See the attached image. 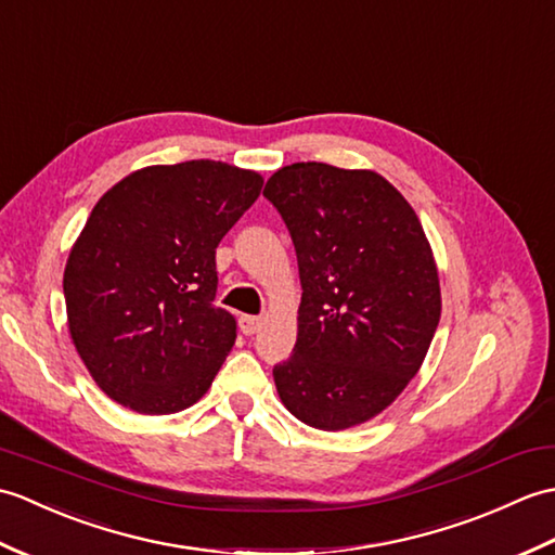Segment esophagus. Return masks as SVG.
Returning <instances> with one entry per match:
<instances>
[{
  "label": "esophagus",
  "mask_w": 555,
  "mask_h": 555,
  "mask_svg": "<svg viewBox=\"0 0 555 555\" xmlns=\"http://www.w3.org/2000/svg\"><path fill=\"white\" fill-rule=\"evenodd\" d=\"M258 327H261V318L258 315H242L240 318V330L244 332V335H256Z\"/></svg>",
  "instance_id": "obj_1"
}]
</instances>
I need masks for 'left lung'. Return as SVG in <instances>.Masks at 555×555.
<instances>
[{
  "mask_svg": "<svg viewBox=\"0 0 555 555\" xmlns=\"http://www.w3.org/2000/svg\"><path fill=\"white\" fill-rule=\"evenodd\" d=\"M263 196L289 230L304 289L294 353L273 367L280 399L325 433L371 421L421 371L439 325L421 220L375 170L292 164Z\"/></svg>",
  "mask_w": 555,
  "mask_h": 555,
  "instance_id": "obj_1",
  "label": "left lung"
}]
</instances>
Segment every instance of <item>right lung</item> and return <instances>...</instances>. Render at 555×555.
<instances>
[{
	"instance_id": "1",
	"label": "right lung",
	"mask_w": 555,
	"mask_h": 555,
	"mask_svg": "<svg viewBox=\"0 0 555 555\" xmlns=\"http://www.w3.org/2000/svg\"><path fill=\"white\" fill-rule=\"evenodd\" d=\"M263 178L223 162L146 166L111 188L64 270L70 339L108 399L142 415L190 409L237 337L214 306L216 246Z\"/></svg>"
}]
</instances>
